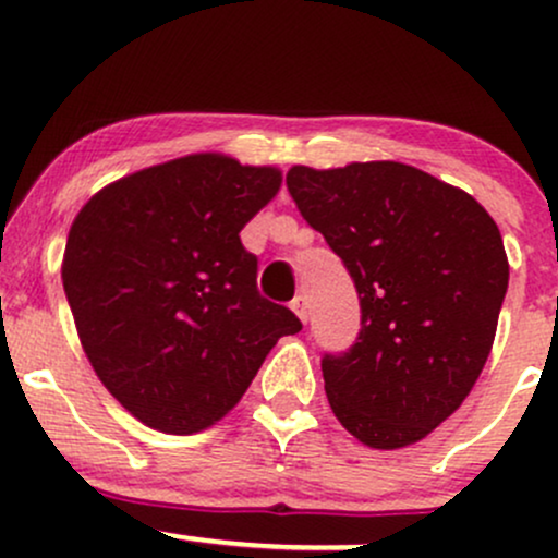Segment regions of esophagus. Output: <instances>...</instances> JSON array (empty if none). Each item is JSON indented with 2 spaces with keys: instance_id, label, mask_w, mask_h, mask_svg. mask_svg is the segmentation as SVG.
<instances>
[{
  "instance_id": "obj_1",
  "label": "esophagus",
  "mask_w": 558,
  "mask_h": 558,
  "mask_svg": "<svg viewBox=\"0 0 558 558\" xmlns=\"http://www.w3.org/2000/svg\"><path fill=\"white\" fill-rule=\"evenodd\" d=\"M291 310L296 312L301 323H306V317H310V304H306V296H304V293H299V296L291 301Z\"/></svg>"
}]
</instances>
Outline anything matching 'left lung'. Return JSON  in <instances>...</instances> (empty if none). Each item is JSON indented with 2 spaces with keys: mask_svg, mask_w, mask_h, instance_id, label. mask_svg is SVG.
<instances>
[{
  "mask_svg": "<svg viewBox=\"0 0 558 558\" xmlns=\"http://www.w3.org/2000/svg\"><path fill=\"white\" fill-rule=\"evenodd\" d=\"M286 185L360 293L354 345L323 356L332 414L373 448L417 444L488 362L509 286L498 226L470 194L401 162L296 165Z\"/></svg>",
  "mask_w": 558,
  "mask_h": 558,
  "instance_id": "left-lung-1",
  "label": "left lung"
}]
</instances>
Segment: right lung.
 <instances>
[{"label":"right lung","instance_id":"1","mask_svg":"<svg viewBox=\"0 0 558 558\" xmlns=\"http://www.w3.org/2000/svg\"><path fill=\"white\" fill-rule=\"evenodd\" d=\"M280 170L191 155L120 178L70 228L62 286L105 388L159 433L222 420L278 338L301 330L257 288L241 228Z\"/></svg>","mask_w":558,"mask_h":558}]
</instances>
